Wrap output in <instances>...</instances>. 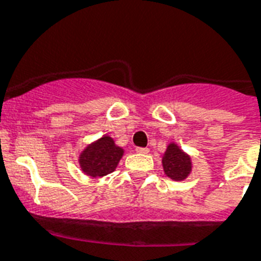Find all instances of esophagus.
Listing matches in <instances>:
<instances>
[{
    "label": "esophagus",
    "instance_id": "obj_1",
    "mask_svg": "<svg viewBox=\"0 0 261 261\" xmlns=\"http://www.w3.org/2000/svg\"><path fill=\"white\" fill-rule=\"evenodd\" d=\"M135 151L139 152V154H147V152H149V149H147V147H137Z\"/></svg>",
    "mask_w": 261,
    "mask_h": 261
}]
</instances>
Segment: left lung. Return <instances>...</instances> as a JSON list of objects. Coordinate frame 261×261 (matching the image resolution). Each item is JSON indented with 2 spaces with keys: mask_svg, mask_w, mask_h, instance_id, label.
I'll use <instances>...</instances> for the list:
<instances>
[{
  "mask_svg": "<svg viewBox=\"0 0 261 261\" xmlns=\"http://www.w3.org/2000/svg\"><path fill=\"white\" fill-rule=\"evenodd\" d=\"M162 165H164L165 174L174 181L185 179L192 170L190 156L182 151L175 143H170L167 146L162 158Z\"/></svg>",
  "mask_w": 261,
  "mask_h": 261,
  "instance_id": "left-lung-1",
  "label": "left lung"
}]
</instances>
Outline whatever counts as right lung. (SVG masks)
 <instances>
[{"label":"right lung","mask_w":261,"mask_h":261,"mask_svg":"<svg viewBox=\"0 0 261 261\" xmlns=\"http://www.w3.org/2000/svg\"><path fill=\"white\" fill-rule=\"evenodd\" d=\"M123 155V149L114 143L110 137H103L92 145L87 146L80 154V167L87 175L103 177L115 170Z\"/></svg>","instance_id":"1"}]
</instances>
